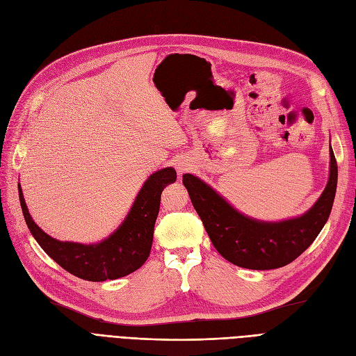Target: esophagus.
Returning a JSON list of instances; mask_svg holds the SVG:
<instances>
[{"instance_id": "34e87169", "label": "esophagus", "mask_w": 356, "mask_h": 356, "mask_svg": "<svg viewBox=\"0 0 356 356\" xmlns=\"http://www.w3.org/2000/svg\"><path fill=\"white\" fill-rule=\"evenodd\" d=\"M176 168H177V171H179V175H181V173H185V171L189 170V164H188L186 161H179V163L176 164Z\"/></svg>"}]
</instances>
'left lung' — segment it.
Here are the masks:
<instances>
[{
    "instance_id": "left-lung-1",
    "label": "left lung",
    "mask_w": 356,
    "mask_h": 356,
    "mask_svg": "<svg viewBox=\"0 0 356 356\" xmlns=\"http://www.w3.org/2000/svg\"><path fill=\"white\" fill-rule=\"evenodd\" d=\"M330 155V179L314 207L297 219L278 223L243 216L192 175L183 176V185L213 245L227 261L254 270L277 269L299 257L328 220L337 188V161L334 152Z\"/></svg>"
}]
</instances>
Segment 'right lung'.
I'll return each mask as SVG.
<instances>
[{
	"instance_id": "obj_1",
	"label": "right lung",
	"mask_w": 356,
	"mask_h": 356,
	"mask_svg": "<svg viewBox=\"0 0 356 356\" xmlns=\"http://www.w3.org/2000/svg\"><path fill=\"white\" fill-rule=\"evenodd\" d=\"M175 168H163L149 177L125 217L124 223L108 239L96 245L62 243L49 236L32 220L19 185V200L31 234L57 265L75 277L100 282L117 280L139 269L151 253L154 226L161 193L176 181Z\"/></svg>"
}]
</instances>
